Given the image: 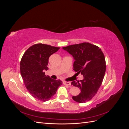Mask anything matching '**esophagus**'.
Wrapping results in <instances>:
<instances>
[{"mask_svg":"<svg viewBox=\"0 0 129 129\" xmlns=\"http://www.w3.org/2000/svg\"><path fill=\"white\" fill-rule=\"evenodd\" d=\"M63 84L64 85H71V82H66V81H64L63 82Z\"/></svg>","mask_w":129,"mask_h":129,"instance_id":"34e87169","label":"esophagus"}]
</instances>
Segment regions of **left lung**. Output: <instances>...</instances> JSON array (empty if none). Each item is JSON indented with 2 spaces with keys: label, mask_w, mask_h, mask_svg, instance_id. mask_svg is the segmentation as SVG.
I'll list each match as a JSON object with an SVG mask.
<instances>
[{
  "label": "left lung",
  "mask_w": 129,
  "mask_h": 129,
  "mask_svg": "<svg viewBox=\"0 0 129 129\" xmlns=\"http://www.w3.org/2000/svg\"><path fill=\"white\" fill-rule=\"evenodd\" d=\"M73 56L74 70L84 79L81 82L73 81L72 85L79 87L81 92L72 97L76 102L85 103L93 98L102 84L106 70L104 54L98 46L83 42L62 48Z\"/></svg>",
  "instance_id": "1"
}]
</instances>
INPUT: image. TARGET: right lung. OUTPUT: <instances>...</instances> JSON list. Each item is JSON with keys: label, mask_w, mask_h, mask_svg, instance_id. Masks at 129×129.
<instances>
[{"label": "right lung", "mask_w": 129, "mask_h": 129, "mask_svg": "<svg viewBox=\"0 0 129 129\" xmlns=\"http://www.w3.org/2000/svg\"><path fill=\"white\" fill-rule=\"evenodd\" d=\"M60 48L38 44L30 46L21 58L20 73L25 86L34 98L43 102L51 99L62 84L61 80H53L44 72L48 69L49 56Z\"/></svg>", "instance_id": "1"}]
</instances>
